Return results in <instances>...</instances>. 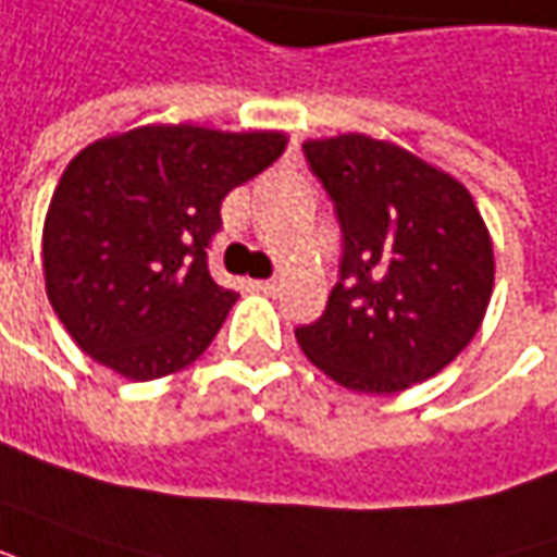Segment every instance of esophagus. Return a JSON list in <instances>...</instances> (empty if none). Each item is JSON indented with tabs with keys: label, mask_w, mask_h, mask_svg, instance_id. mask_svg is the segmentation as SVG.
<instances>
[{
	"label": "esophagus",
	"mask_w": 557,
	"mask_h": 557,
	"mask_svg": "<svg viewBox=\"0 0 557 557\" xmlns=\"http://www.w3.org/2000/svg\"><path fill=\"white\" fill-rule=\"evenodd\" d=\"M252 286H256V289H259V293H264V295H277L280 293L277 280H256Z\"/></svg>",
	"instance_id": "esophagus-1"
}]
</instances>
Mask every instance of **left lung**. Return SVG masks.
Returning a JSON list of instances; mask_svg holds the SVG:
<instances>
[{"label": "left lung", "instance_id": "obj_1", "mask_svg": "<svg viewBox=\"0 0 557 557\" xmlns=\"http://www.w3.org/2000/svg\"><path fill=\"white\" fill-rule=\"evenodd\" d=\"M305 158L344 234L323 317L295 329L305 357L374 396L433 377L472 342L494 293V244L469 188L366 134L308 139Z\"/></svg>", "mask_w": 557, "mask_h": 557}]
</instances>
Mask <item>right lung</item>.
<instances>
[{
  "mask_svg": "<svg viewBox=\"0 0 557 557\" xmlns=\"http://www.w3.org/2000/svg\"><path fill=\"white\" fill-rule=\"evenodd\" d=\"M283 149L280 131L143 124L78 151L41 231L45 293L72 342L131 381L191 366L237 301L207 268L222 200Z\"/></svg>",
  "mask_w": 557,
  "mask_h": 557,
  "instance_id": "add662e5",
  "label": "right lung"
}]
</instances>
